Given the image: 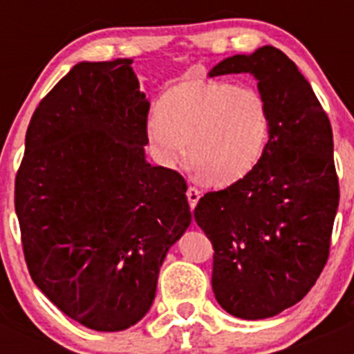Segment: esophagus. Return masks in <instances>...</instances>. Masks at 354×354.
I'll return each instance as SVG.
<instances>
[{"label":"esophagus","instance_id":"esophagus-1","mask_svg":"<svg viewBox=\"0 0 354 354\" xmlns=\"http://www.w3.org/2000/svg\"><path fill=\"white\" fill-rule=\"evenodd\" d=\"M186 196H187V202H189V207H192V211H193V209H195V205L198 204V200H200V189H198V187H195V186H189V187H187Z\"/></svg>","mask_w":354,"mask_h":354}]
</instances>
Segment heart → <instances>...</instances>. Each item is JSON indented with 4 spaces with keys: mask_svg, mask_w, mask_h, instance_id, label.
Instances as JSON below:
<instances>
[{
    "mask_svg": "<svg viewBox=\"0 0 354 354\" xmlns=\"http://www.w3.org/2000/svg\"><path fill=\"white\" fill-rule=\"evenodd\" d=\"M270 131V104L255 86L186 81L161 97L147 138L165 167L179 165L187 145L195 170L214 186H228L257 167Z\"/></svg>",
    "mask_w": 354,
    "mask_h": 354,
    "instance_id": "heart-1",
    "label": "heart"
}]
</instances>
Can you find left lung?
<instances>
[{
    "label": "left lung",
    "mask_w": 354,
    "mask_h": 354,
    "mask_svg": "<svg viewBox=\"0 0 354 354\" xmlns=\"http://www.w3.org/2000/svg\"><path fill=\"white\" fill-rule=\"evenodd\" d=\"M250 72L270 104V142L259 165L195 207L211 239L212 290L241 319H266L314 287L330 253L339 207L333 134L296 64L273 46L234 55L209 76Z\"/></svg>",
    "instance_id": "left-lung-1"
}]
</instances>
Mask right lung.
<instances>
[{"label":"right lung","mask_w":354,"mask_h":354,"mask_svg":"<svg viewBox=\"0 0 354 354\" xmlns=\"http://www.w3.org/2000/svg\"><path fill=\"white\" fill-rule=\"evenodd\" d=\"M131 64L74 65L37 106L15 177L33 282L97 331L149 312L159 268L192 223L183 175L145 159L150 102Z\"/></svg>","instance_id":"right-lung-1"}]
</instances>
